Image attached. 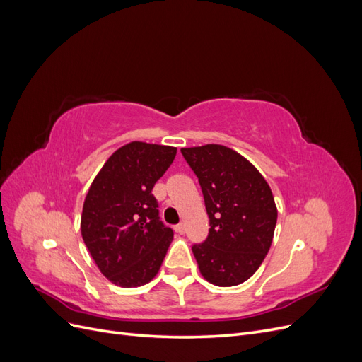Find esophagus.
Instances as JSON below:
<instances>
[{
  "label": "esophagus",
  "mask_w": 362,
  "mask_h": 362,
  "mask_svg": "<svg viewBox=\"0 0 362 362\" xmlns=\"http://www.w3.org/2000/svg\"><path fill=\"white\" fill-rule=\"evenodd\" d=\"M175 231H177L178 234H184L185 233V225L184 223H178L177 226H175Z\"/></svg>",
  "instance_id": "34e87169"
}]
</instances>
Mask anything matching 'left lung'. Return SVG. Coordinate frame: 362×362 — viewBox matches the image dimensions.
Instances as JSON below:
<instances>
[{"label": "left lung", "instance_id": "obj_1", "mask_svg": "<svg viewBox=\"0 0 362 362\" xmlns=\"http://www.w3.org/2000/svg\"><path fill=\"white\" fill-rule=\"evenodd\" d=\"M201 184L210 231L193 245L201 275L217 287L249 279L264 261L278 211L262 175L238 152L222 145L182 148Z\"/></svg>", "mask_w": 362, "mask_h": 362}]
</instances>
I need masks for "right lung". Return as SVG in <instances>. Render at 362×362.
<instances>
[{
	"mask_svg": "<svg viewBox=\"0 0 362 362\" xmlns=\"http://www.w3.org/2000/svg\"><path fill=\"white\" fill-rule=\"evenodd\" d=\"M177 148L131 141L96 175L84 199L81 235L103 275L119 287H140L154 278L173 238L160 221L156 182Z\"/></svg>",
	"mask_w": 362,
	"mask_h": 362,
	"instance_id": "obj_1",
	"label": "right lung"
}]
</instances>
